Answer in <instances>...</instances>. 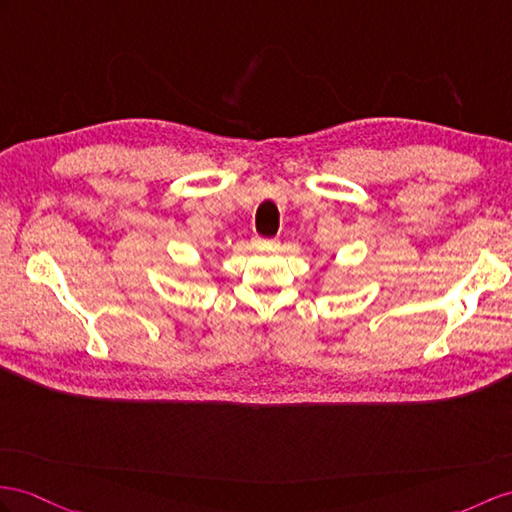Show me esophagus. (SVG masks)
<instances>
[{
  "mask_svg": "<svg viewBox=\"0 0 512 512\" xmlns=\"http://www.w3.org/2000/svg\"><path fill=\"white\" fill-rule=\"evenodd\" d=\"M254 245H256V247H276L278 241H276V239H260V236H256Z\"/></svg>",
  "mask_w": 512,
  "mask_h": 512,
  "instance_id": "esophagus-1",
  "label": "esophagus"
}]
</instances>
